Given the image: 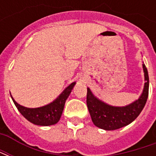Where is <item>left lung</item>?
<instances>
[{
    "label": "left lung",
    "instance_id": "obj_1",
    "mask_svg": "<svg viewBox=\"0 0 156 156\" xmlns=\"http://www.w3.org/2000/svg\"><path fill=\"white\" fill-rule=\"evenodd\" d=\"M144 85L138 99L125 106H113L95 96L90 88L87 92V106L95 126L105 130H115L132 123L139 116L146 104L149 94V75L143 62Z\"/></svg>",
    "mask_w": 156,
    "mask_h": 156
}]
</instances>
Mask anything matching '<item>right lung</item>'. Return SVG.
Segmentation results:
<instances>
[{"label":"right lung","instance_id":"1","mask_svg":"<svg viewBox=\"0 0 156 156\" xmlns=\"http://www.w3.org/2000/svg\"><path fill=\"white\" fill-rule=\"evenodd\" d=\"M76 84V82L72 83L68 85L63 91L62 92L58 97L50 104L46 105L38 108H27L22 105H20L16 103L14 98H12L16 107L17 108L19 112L22 116L30 121L32 124L40 126H49L57 124L60 120L63 108H64L65 102L68 98L69 94H71L73 88ZM11 94V93H10Z\"/></svg>","mask_w":156,"mask_h":156}]
</instances>
